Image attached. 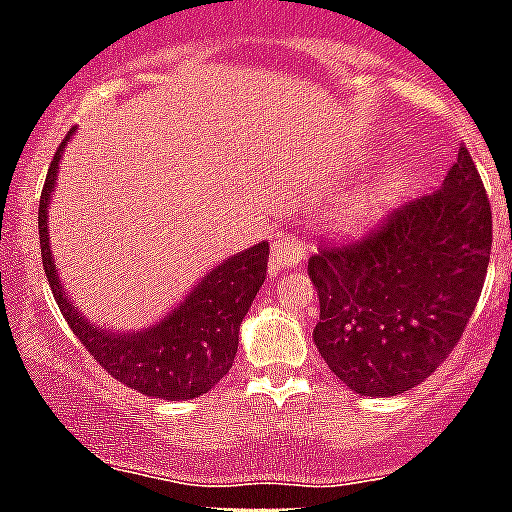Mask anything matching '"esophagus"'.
<instances>
[{
	"instance_id": "1",
	"label": "esophagus",
	"mask_w": 512,
	"mask_h": 512,
	"mask_svg": "<svg viewBox=\"0 0 512 512\" xmlns=\"http://www.w3.org/2000/svg\"><path fill=\"white\" fill-rule=\"evenodd\" d=\"M304 257V244L299 242L296 234H281L273 239V255H270V270L273 273H281L283 268L289 265L302 263Z\"/></svg>"
}]
</instances>
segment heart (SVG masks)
Instances as JSON below:
<instances>
[{
  "instance_id": "b5f03b06",
  "label": "heart",
  "mask_w": 512,
  "mask_h": 512,
  "mask_svg": "<svg viewBox=\"0 0 512 512\" xmlns=\"http://www.w3.org/2000/svg\"><path fill=\"white\" fill-rule=\"evenodd\" d=\"M403 184H406V179L398 171L377 176L375 182H369L362 195L349 205V223H354V226H367V223L375 221L382 210L390 208L398 200V195L403 192Z\"/></svg>"
}]
</instances>
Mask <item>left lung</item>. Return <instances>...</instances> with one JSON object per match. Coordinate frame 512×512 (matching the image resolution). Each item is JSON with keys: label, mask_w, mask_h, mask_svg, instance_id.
<instances>
[{"label": "left lung", "mask_w": 512, "mask_h": 512, "mask_svg": "<svg viewBox=\"0 0 512 512\" xmlns=\"http://www.w3.org/2000/svg\"><path fill=\"white\" fill-rule=\"evenodd\" d=\"M492 252V208L466 145L445 184L393 208L362 239L322 242L307 270L320 296L315 346L359 395L427 380L474 315Z\"/></svg>", "instance_id": "obj_1"}]
</instances>
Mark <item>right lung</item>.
I'll list each match as a JSON object with an SVG mask.
<instances>
[{
  "label": "right lung",
  "mask_w": 512,
  "mask_h": 512,
  "mask_svg": "<svg viewBox=\"0 0 512 512\" xmlns=\"http://www.w3.org/2000/svg\"><path fill=\"white\" fill-rule=\"evenodd\" d=\"M72 132L75 130H70L54 153L38 205L41 260L59 312L85 351L127 388L143 395H156L163 401H187L208 393L234 364L239 325L268 273V242L244 249L210 270L190 291V296L153 328L127 336L103 333L77 315L75 304L62 294V283L49 249L46 210L57 182L59 158L64 145L70 143Z\"/></svg>",
  "instance_id": "obj_1"
}]
</instances>
